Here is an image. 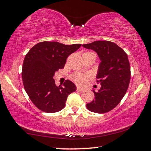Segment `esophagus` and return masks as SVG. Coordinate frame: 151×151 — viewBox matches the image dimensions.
Returning <instances> with one entry per match:
<instances>
[{
    "mask_svg": "<svg viewBox=\"0 0 151 151\" xmlns=\"http://www.w3.org/2000/svg\"><path fill=\"white\" fill-rule=\"evenodd\" d=\"M77 90L78 92H82V91H83V90H83V88H82L78 87L77 88V90Z\"/></svg>",
    "mask_w": 151,
    "mask_h": 151,
    "instance_id": "obj_1",
    "label": "esophagus"
}]
</instances>
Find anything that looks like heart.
<instances>
[{
    "label": "heart",
    "instance_id": "obj_1",
    "mask_svg": "<svg viewBox=\"0 0 151 151\" xmlns=\"http://www.w3.org/2000/svg\"><path fill=\"white\" fill-rule=\"evenodd\" d=\"M84 54H94V53L88 52H85ZM88 78H90V76L88 74H82L79 73H75L71 76V79L73 82L80 86H85L86 84Z\"/></svg>",
    "mask_w": 151,
    "mask_h": 151
}]
</instances>
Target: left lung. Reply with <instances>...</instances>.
<instances>
[{"label":"left lung","instance_id":"left-lung-1","mask_svg":"<svg viewBox=\"0 0 151 151\" xmlns=\"http://www.w3.org/2000/svg\"><path fill=\"white\" fill-rule=\"evenodd\" d=\"M82 46L96 52L101 61L96 76L101 88L98 92L93 90L95 99L86 107L94 113L109 112L119 103L128 88L131 73L127 55L109 41H95Z\"/></svg>","mask_w":151,"mask_h":151}]
</instances>
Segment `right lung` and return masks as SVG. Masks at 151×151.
Listing matches in <instances>:
<instances>
[{"label": "right lung", "instance_id": "right-lung-1", "mask_svg": "<svg viewBox=\"0 0 151 151\" xmlns=\"http://www.w3.org/2000/svg\"><path fill=\"white\" fill-rule=\"evenodd\" d=\"M80 44L65 45L57 42H41L25 55L22 67L24 88L37 108L46 113H55L65 105L69 94L76 86L66 80L63 86H57L55 72L64 68L69 55L76 51Z\"/></svg>", "mask_w": 151, "mask_h": 151}]
</instances>
